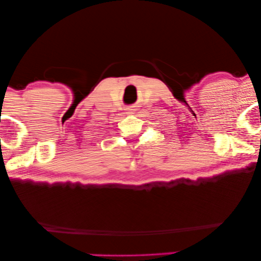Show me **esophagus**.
<instances>
[{
  "instance_id": "34e87169",
  "label": "esophagus",
  "mask_w": 261,
  "mask_h": 261,
  "mask_svg": "<svg viewBox=\"0 0 261 261\" xmlns=\"http://www.w3.org/2000/svg\"><path fill=\"white\" fill-rule=\"evenodd\" d=\"M128 111H132V109H128Z\"/></svg>"
}]
</instances>
